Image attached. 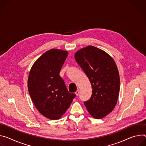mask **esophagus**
<instances>
[{"label":"esophagus","instance_id":"esophagus-1","mask_svg":"<svg viewBox=\"0 0 146 146\" xmlns=\"http://www.w3.org/2000/svg\"><path fill=\"white\" fill-rule=\"evenodd\" d=\"M75 94H76V96H78V94H79V90L78 89V90L76 91V92H75Z\"/></svg>","mask_w":146,"mask_h":146}]
</instances>
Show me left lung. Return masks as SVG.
Segmentation results:
<instances>
[{
	"label": "left lung",
	"instance_id": "obj_1",
	"mask_svg": "<svg viewBox=\"0 0 146 146\" xmlns=\"http://www.w3.org/2000/svg\"><path fill=\"white\" fill-rule=\"evenodd\" d=\"M75 58L89 78L92 87L90 99L84 102L90 114L101 119L113 110L119 93V75L113 58L92 46L78 50Z\"/></svg>",
	"mask_w": 146,
	"mask_h": 146
}]
</instances>
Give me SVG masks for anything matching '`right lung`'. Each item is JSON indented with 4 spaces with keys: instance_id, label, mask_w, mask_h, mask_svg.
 Masks as SVG:
<instances>
[{
    "instance_id": "add662e5",
    "label": "right lung",
    "mask_w": 146,
    "mask_h": 146,
    "mask_svg": "<svg viewBox=\"0 0 146 146\" xmlns=\"http://www.w3.org/2000/svg\"><path fill=\"white\" fill-rule=\"evenodd\" d=\"M67 56L66 51L48 50L35 62L29 74L31 98L39 112L50 119H60L76 96L68 91L59 75Z\"/></svg>"
}]
</instances>
